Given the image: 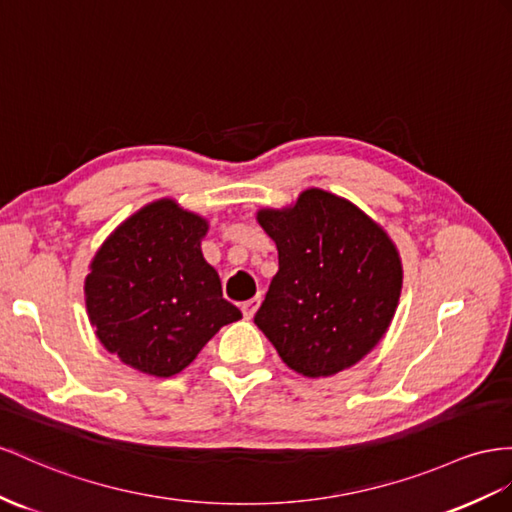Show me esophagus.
Listing matches in <instances>:
<instances>
[{"label":"esophagus","instance_id":"esophagus-1","mask_svg":"<svg viewBox=\"0 0 512 512\" xmlns=\"http://www.w3.org/2000/svg\"><path fill=\"white\" fill-rule=\"evenodd\" d=\"M259 303H261L259 298H251V300H246V303H242V313H244L246 320H251L255 316Z\"/></svg>","mask_w":512,"mask_h":512}]
</instances>
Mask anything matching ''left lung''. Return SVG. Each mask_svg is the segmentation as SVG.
I'll list each match as a JSON object with an SVG mask.
<instances>
[{
  "label": "left lung",
  "instance_id": "obj_1",
  "mask_svg": "<svg viewBox=\"0 0 512 512\" xmlns=\"http://www.w3.org/2000/svg\"><path fill=\"white\" fill-rule=\"evenodd\" d=\"M279 272L255 313L298 374L342 372L381 342L398 307L402 264L387 233L346 199L305 190L294 207L261 209Z\"/></svg>",
  "mask_w": 512,
  "mask_h": 512
}]
</instances>
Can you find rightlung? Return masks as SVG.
<instances>
[{
	"label": "right lung",
	"mask_w": 512,
	"mask_h": 512,
	"mask_svg": "<svg viewBox=\"0 0 512 512\" xmlns=\"http://www.w3.org/2000/svg\"><path fill=\"white\" fill-rule=\"evenodd\" d=\"M205 231L201 216L162 199L127 218L90 264L88 318L99 342L131 368L173 376L242 318L203 259Z\"/></svg>",
	"instance_id": "obj_1"
}]
</instances>
